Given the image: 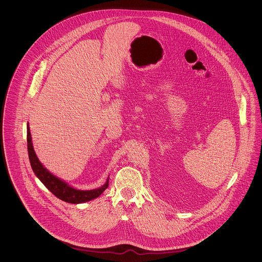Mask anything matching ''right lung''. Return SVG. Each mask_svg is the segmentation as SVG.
I'll use <instances>...</instances> for the list:
<instances>
[{
  "instance_id": "1",
  "label": "right lung",
  "mask_w": 262,
  "mask_h": 262,
  "mask_svg": "<svg viewBox=\"0 0 262 262\" xmlns=\"http://www.w3.org/2000/svg\"><path fill=\"white\" fill-rule=\"evenodd\" d=\"M27 147L30 164L35 176L45 187L61 201L71 204H81L98 198L109 186V180H107V183L99 188L91 190H79L70 187L68 184H66L58 178L54 177L52 173H50L38 160L36 153L32 145L29 126L27 127Z\"/></svg>"
}]
</instances>
